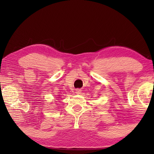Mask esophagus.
Instances as JSON below:
<instances>
[{
  "mask_svg": "<svg viewBox=\"0 0 154 154\" xmlns=\"http://www.w3.org/2000/svg\"><path fill=\"white\" fill-rule=\"evenodd\" d=\"M75 92H76L77 94H80L81 92H82V90H79V89H77L76 91H75Z\"/></svg>",
  "mask_w": 154,
  "mask_h": 154,
  "instance_id": "obj_1",
  "label": "esophagus"
}]
</instances>
